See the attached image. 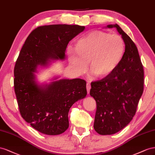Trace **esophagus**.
Segmentation results:
<instances>
[{"label": "esophagus", "instance_id": "obj_1", "mask_svg": "<svg viewBox=\"0 0 155 155\" xmlns=\"http://www.w3.org/2000/svg\"><path fill=\"white\" fill-rule=\"evenodd\" d=\"M86 89H87V94H90V89H91V85H90V83H87V84H86Z\"/></svg>", "mask_w": 155, "mask_h": 155}]
</instances>
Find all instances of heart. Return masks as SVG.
<instances>
[{
    "instance_id": "1",
    "label": "heart",
    "mask_w": 155,
    "mask_h": 155,
    "mask_svg": "<svg viewBox=\"0 0 155 155\" xmlns=\"http://www.w3.org/2000/svg\"><path fill=\"white\" fill-rule=\"evenodd\" d=\"M74 49L68 51V59L75 72L84 73L89 62L90 71L104 78L111 75L121 64L125 43L118 34L94 30L79 39Z\"/></svg>"
}]
</instances>
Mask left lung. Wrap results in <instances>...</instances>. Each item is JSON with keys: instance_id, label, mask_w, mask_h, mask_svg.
<instances>
[{"instance_id": "8db88e82", "label": "left lung", "mask_w": 155, "mask_h": 155, "mask_svg": "<svg viewBox=\"0 0 155 155\" xmlns=\"http://www.w3.org/2000/svg\"><path fill=\"white\" fill-rule=\"evenodd\" d=\"M116 28L125 43L123 60L109 77L92 82L90 95L97 103L94 127L101 135L120 131L131 121L143 91L144 72L138 48L118 25Z\"/></svg>"}]
</instances>
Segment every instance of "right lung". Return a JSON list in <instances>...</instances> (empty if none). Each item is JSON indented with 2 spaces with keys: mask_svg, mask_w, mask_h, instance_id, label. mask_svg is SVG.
<instances>
[{
  "mask_svg": "<svg viewBox=\"0 0 155 155\" xmlns=\"http://www.w3.org/2000/svg\"><path fill=\"white\" fill-rule=\"evenodd\" d=\"M84 29L79 25L39 26L26 39L16 61L14 90L20 114L43 134L58 135L68 129L69 109L86 96V82L60 79L40 85L36 81L37 69L51 60H64L69 42Z\"/></svg>",
  "mask_w": 155,
  "mask_h": 155,
  "instance_id": "right-lung-1",
  "label": "right lung"
}]
</instances>
